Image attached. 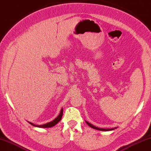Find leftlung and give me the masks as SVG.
I'll use <instances>...</instances> for the list:
<instances>
[{
    "label": "left lung",
    "instance_id": "8db88e82",
    "mask_svg": "<svg viewBox=\"0 0 151 151\" xmlns=\"http://www.w3.org/2000/svg\"><path fill=\"white\" fill-rule=\"evenodd\" d=\"M86 123H87V124H88V125L90 126L91 128H94V129H95V130H101V131H109V130H114V129L116 128H111V129H109V128H107V129H106V128H97V127H96V126L92 125L91 124L88 123V122H86Z\"/></svg>",
    "mask_w": 151,
    "mask_h": 151
}]
</instances>
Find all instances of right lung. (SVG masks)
I'll return each instance as SVG.
<instances>
[{
  "label": "right lung",
  "instance_id": "obj_1",
  "mask_svg": "<svg viewBox=\"0 0 151 151\" xmlns=\"http://www.w3.org/2000/svg\"><path fill=\"white\" fill-rule=\"evenodd\" d=\"M63 109H62L60 111V113L58 115V116L57 118H55L54 120H52V122H50L43 124V125H35V124H33L32 122H29L30 124H32V126H35V127H39V128H50V127H53L57 123H58L61 120L62 117H63Z\"/></svg>",
  "mask_w": 151,
  "mask_h": 151
}]
</instances>
